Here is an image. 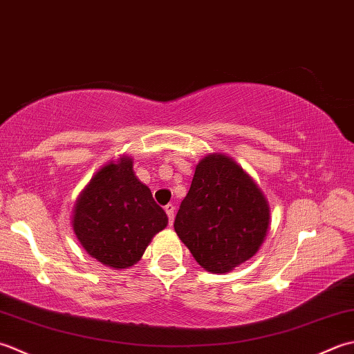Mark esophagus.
<instances>
[{
	"instance_id": "34e87169",
	"label": "esophagus",
	"mask_w": 354,
	"mask_h": 354,
	"mask_svg": "<svg viewBox=\"0 0 354 354\" xmlns=\"http://www.w3.org/2000/svg\"><path fill=\"white\" fill-rule=\"evenodd\" d=\"M174 211H176V206L172 203H168L165 206V212L168 215V220H169V225H172V221H174Z\"/></svg>"
}]
</instances>
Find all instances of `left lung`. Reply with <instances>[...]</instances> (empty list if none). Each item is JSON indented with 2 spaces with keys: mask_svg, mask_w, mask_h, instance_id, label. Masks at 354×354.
Wrapping results in <instances>:
<instances>
[{
  "mask_svg": "<svg viewBox=\"0 0 354 354\" xmlns=\"http://www.w3.org/2000/svg\"><path fill=\"white\" fill-rule=\"evenodd\" d=\"M270 225L261 187L232 157L201 158L174 229L205 270L226 273L254 257Z\"/></svg>",
  "mask_w": 354,
  "mask_h": 354,
  "instance_id": "1",
  "label": "left lung"
}]
</instances>
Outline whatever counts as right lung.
Masks as SVG:
<instances>
[{
	"instance_id": "right-lung-1",
	"label": "right lung",
	"mask_w": 354,
	"mask_h": 354,
	"mask_svg": "<svg viewBox=\"0 0 354 354\" xmlns=\"http://www.w3.org/2000/svg\"><path fill=\"white\" fill-rule=\"evenodd\" d=\"M168 225L149 187L133 169L131 156L104 165L76 198L73 232L90 257L111 269H128Z\"/></svg>"
}]
</instances>
